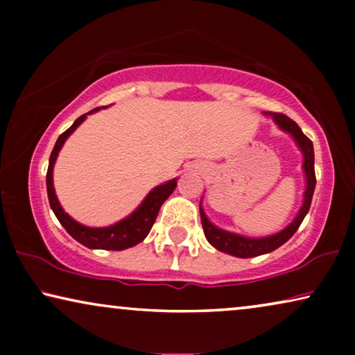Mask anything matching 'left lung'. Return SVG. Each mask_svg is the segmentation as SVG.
I'll return each instance as SVG.
<instances>
[{"instance_id": "1", "label": "left lung", "mask_w": 355, "mask_h": 355, "mask_svg": "<svg viewBox=\"0 0 355 355\" xmlns=\"http://www.w3.org/2000/svg\"><path fill=\"white\" fill-rule=\"evenodd\" d=\"M270 114L276 125L281 130H284L286 134H289L291 137L294 139L295 145H297L300 152H302L304 157V163H302V169H304V176H305V192H304V202L302 207L299 208L297 215L293 221L289 223L284 230H281L279 232L271 236H265V237H247V236H241L236 234V232H230L221 230L213 225V223L208 220V216L205 215L202 208V200H200V218H202V226H203V232H205L207 241L210 244L218 249L220 252H225V254H230L232 257H239V259H250V257H259V255H265L270 254L288 242L291 237L294 236V232L299 230L300 223L304 221L305 215L309 213L310 203H312V197H313V191H315V184H317V179H315V155H313V144L309 137H305L302 130L297 124L294 123L293 119H289L288 116L281 114V113H265Z\"/></svg>"}]
</instances>
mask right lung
Here are the masks:
<instances>
[{"mask_svg": "<svg viewBox=\"0 0 355 355\" xmlns=\"http://www.w3.org/2000/svg\"><path fill=\"white\" fill-rule=\"evenodd\" d=\"M105 108V106H103ZM101 108H95L89 111V113L82 114L80 118L74 121V124L71 125L66 132H62L58 137L55 148L50 155V163H48V173H46V191H48V200H50V207L53 213H55L58 221L61 223L62 227L74 237L77 242H80L82 245L89 247V249H103V250H124L129 247L137 245L139 242H142L145 237L148 236L150 230H152L155 220H157L158 211L164 200L171 196L174 189L178 186V179L174 178L171 181H166L164 184L153 187L148 192V196L144 198V202L137 207V210H134L129 216H125L124 220L111 226L105 227H90L85 225H80L79 221H76L74 218L67 215L62 210L60 200H58L55 187H53V168H55L58 153L62 148V145L67 140V137L84 123L85 118L92 113Z\"/></svg>", "mask_w": 355, "mask_h": 355, "instance_id": "obj_1", "label": "right lung"}]
</instances>
